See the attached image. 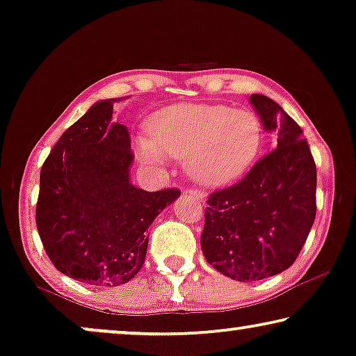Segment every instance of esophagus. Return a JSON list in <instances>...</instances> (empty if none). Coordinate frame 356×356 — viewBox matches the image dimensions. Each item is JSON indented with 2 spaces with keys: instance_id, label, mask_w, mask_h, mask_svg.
Masks as SVG:
<instances>
[{
  "instance_id": "esophagus-1",
  "label": "esophagus",
  "mask_w": 356,
  "mask_h": 356,
  "mask_svg": "<svg viewBox=\"0 0 356 356\" xmlns=\"http://www.w3.org/2000/svg\"><path fill=\"white\" fill-rule=\"evenodd\" d=\"M185 193H188L190 197H193V198H198V200H207V193L204 192H202V190H195V188H187L185 190Z\"/></svg>"
}]
</instances>
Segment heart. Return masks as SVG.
Listing matches in <instances>:
<instances>
[{
    "label": "heart",
    "instance_id": "obj_1",
    "mask_svg": "<svg viewBox=\"0 0 356 356\" xmlns=\"http://www.w3.org/2000/svg\"><path fill=\"white\" fill-rule=\"evenodd\" d=\"M263 145V124L252 109L226 104H176L154 113L138 154L147 163L161 156L185 161L190 177L218 187L243 176Z\"/></svg>",
    "mask_w": 356,
    "mask_h": 356
}]
</instances>
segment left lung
Wrapping results in <instances>:
<instances>
[{
	"mask_svg": "<svg viewBox=\"0 0 356 356\" xmlns=\"http://www.w3.org/2000/svg\"><path fill=\"white\" fill-rule=\"evenodd\" d=\"M250 102L277 145L240 182L209 195L200 238L207 261L238 282L292 266L316 216V164L303 130L271 98Z\"/></svg>",
	"mask_w": 356,
	"mask_h": 356,
	"instance_id": "obj_1",
	"label": "left lung"
}]
</instances>
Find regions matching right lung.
<instances>
[{
    "instance_id": "1",
    "label": "right lung",
    "mask_w": 356,
    "mask_h": 356,
    "mask_svg": "<svg viewBox=\"0 0 356 356\" xmlns=\"http://www.w3.org/2000/svg\"><path fill=\"white\" fill-rule=\"evenodd\" d=\"M118 99L95 103L61 135L40 172L37 229L48 258L66 276L116 287L140 271L148 227L177 188L147 192L130 184L134 153Z\"/></svg>"
}]
</instances>
